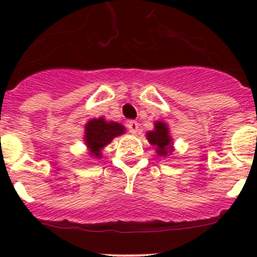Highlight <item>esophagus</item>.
Segmentation results:
<instances>
[{
	"label": "esophagus",
	"instance_id": "34e87169",
	"mask_svg": "<svg viewBox=\"0 0 257 257\" xmlns=\"http://www.w3.org/2000/svg\"><path fill=\"white\" fill-rule=\"evenodd\" d=\"M126 127H127V130L130 131L131 134H136L138 133V130H139V123L136 121H128L126 123Z\"/></svg>",
	"mask_w": 257,
	"mask_h": 257
}]
</instances>
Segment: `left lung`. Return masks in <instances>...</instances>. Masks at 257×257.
<instances>
[{"mask_svg": "<svg viewBox=\"0 0 257 257\" xmlns=\"http://www.w3.org/2000/svg\"><path fill=\"white\" fill-rule=\"evenodd\" d=\"M149 143L157 147V152L160 156H166L167 153L172 152L171 139L169 136V128L162 122H157L156 130L147 134Z\"/></svg>", "mask_w": 257, "mask_h": 257, "instance_id": "obj_1", "label": "left lung"}]
</instances>
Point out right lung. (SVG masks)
<instances>
[{
    "label": "right lung",
    "instance_id": "1",
    "mask_svg": "<svg viewBox=\"0 0 257 257\" xmlns=\"http://www.w3.org/2000/svg\"><path fill=\"white\" fill-rule=\"evenodd\" d=\"M86 144L91 149L92 156L100 158V151L106 144L112 142L113 138L124 133V127L115 122H105L104 118L91 119L86 124Z\"/></svg>",
    "mask_w": 257,
    "mask_h": 257
}]
</instances>
